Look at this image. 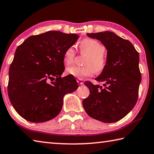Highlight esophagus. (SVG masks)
Listing matches in <instances>:
<instances>
[{"mask_svg": "<svg viewBox=\"0 0 154 154\" xmlns=\"http://www.w3.org/2000/svg\"><path fill=\"white\" fill-rule=\"evenodd\" d=\"M77 82L78 83V84H79V85H83V81L82 80V79H77Z\"/></svg>", "mask_w": 154, "mask_h": 154, "instance_id": "esophagus-1", "label": "esophagus"}]
</instances>
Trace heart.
Listing matches in <instances>:
<instances>
[{"instance_id":"heart-1","label":"heart","mask_w":154,"mask_h":154,"mask_svg":"<svg viewBox=\"0 0 154 154\" xmlns=\"http://www.w3.org/2000/svg\"><path fill=\"white\" fill-rule=\"evenodd\" d=\"M82 54H87L84 62L85 66H71L66 70V73L78 79L90 77L95 72H101L106 66V59L104 55L105 46L97 40L85 38L81 42L79 45ZM75 51L73 46H69L65 50L63 55V60L66 65L73 62Z\"/></svg>"}]
</instances>
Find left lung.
Returning <instances> with one entry per match:
<instances>
[{
	"instance_id": "obj_1",
	"label": "left lung",
	"mask_w": 154,
	"mask_h": 154,
	"mask_svg": "<svg viewBox=\"0 0 154 154\" xmlns=\"http://www.w3.org/2000/svg\"><path fill=\"white\" fill-rule=\"evenodd\" d=\"M107 50L106 66L96 79L103 85L85 82L89 96L83 100L88 115L103 122H114L127 115L137 101L141 80L139 55L129 41L108 31L87 33Z\"/></svg>"
}]
</instances>
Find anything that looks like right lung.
Instances as JSON below:
<instances>
[{"label": "right lung", "instance_id": "1", "mask_svg": "<svg viewBox=\"0 0 154 154\" xmlns=\"http://www.w3.org/2000/svg\"><path fill=\"white\" fill-rule=\"evenodd\" d=\"M78 38L75 33L49 31L30 36L17 48L9 68L8 95L22 118L32 122L55 118L64 96L78 88L73 76L61 77L64 52ZM52 79L54 82L49 84Z\"/></svg>", "mask_w": 154, "mask_h": 154}]
</instances>
